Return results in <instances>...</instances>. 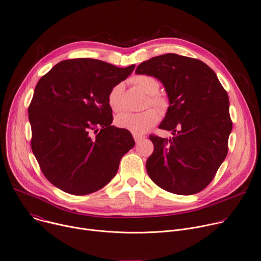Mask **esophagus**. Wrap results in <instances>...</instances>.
Wrapping results in <instances>:
<instances>
[{
	"label": "esophagus",
	"mask_w": 261,
	"mask_h": 261,
	"mask_svg": "<svg viewBox=\"0 0 261 261\" xmlns=\"http://www.w3.org/2000/svg\"><path fill=\"white\" fill-rule=\"evenodd\" d=\"M133 137H134V139L136 141V144H138L140 140H143L145 138L144 135H139V134H133Z\"/></svg>",
	"instance_id": "1"
}]
</instances>
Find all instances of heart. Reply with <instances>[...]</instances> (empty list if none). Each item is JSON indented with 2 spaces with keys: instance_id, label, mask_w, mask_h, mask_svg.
<instances>
[{
  "instance_id": "heart-1",
  "label": "heart",
  "mask_w": 261,
  "mask_h": 261,
  "mask_svg": "<svg viewBox=\"0 0 261 261\" xmlns=\"http://www.w3.org/2000/svg\"><path fill=\"white\" fill-rule=\"evenodd\" d=\"M132 82L141 90L148 94L150 105L157 108L159 111H164L168 107V101L165 98L156 94L159 90L158 81L150 76L140 75L132 78ZM123 84H116L108 94L109 106L118 111L122 109V92ZM159 115L156 110L148 109L143 112H122L115 117V124L117 127L128 130L133 134H143L150 128L157 124Z\"/></svg>"
}]
</instances>
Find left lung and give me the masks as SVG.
I'll list each match as a JSON object with an SVG mask.
<instances>
[{
	"label": "left lung",
	"instance_id": "1",
	"mask_svg": "<svg viewBox=\"0 0 261 261\" xmlns=\"http://www.w3.org/2000/svg\"><path fill=\"white\" fill-rule=\"evenodd\" d=\"M135 73L159 80L170 104L159 128L173 137L150 135L154 152L146 163L148 175L167 192L200 193L228 153L232 122L226 90L206 63L177 54L144 61Z\"/></svg>",
	"mask_w": 261,
	"mask_h": 261
}]
</instances>
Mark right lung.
<instances>
[{"mask_svg":"<svg viewBox=\"0 0 261 261\" xmlns=\"http://www.w3.org/2000/svg\"><path fill=\"white\" fill-rule=\"evenodd\" d=\"M134 67L63 60L38 81L28 109L31 148L44 177L61 191L76 196L99 191L134 147L128 130L111 125L108 103L110 90Z\"/></svg>","mask_w":261,"mask_h":261,"instance_id":"right-lung-1","label":"right lung"}]
</instances>
